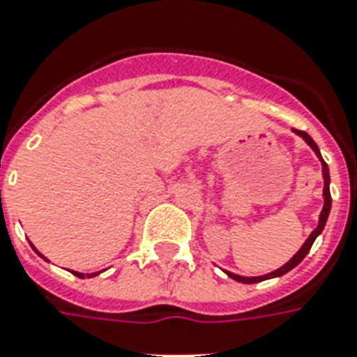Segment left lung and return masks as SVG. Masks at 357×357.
<instances>
[{
    "instance_id": "left-lung-1",
    "label": "left lung",
    "mask_w": 357,
    "mask_h": 357,
    "mask_svg": "<svg viewBox=\"0 0 357 357\" xmlns=\"http://www.w3.org/2000/svg\"><path fill=\"white\" fill-rule=\"evenodd\" d=\"M296 133L300 137H303V141L315 151V154H317L319 158H321V153H319V146L315 144V141L311 139V137L305 133V131H300V129H294ZM321 164H323V178H325V187H323V195H325V206H323V211H321V216H319V226L315 228V230L311 231V236H309L307 239H305V243L301 245V249L296 253V255L291 257L290 261L286 263L284 266H280L278 271H274V273L271 274H265V276H255V278H245V276H238V274L234 273H228V276L230 278H234V280H238V282H243V284H255V282H261V280H266V278H274V276H282V274H286L288 271H291L294 266H298L303 261V257L307 255L309 249H311V245H313V241H315V238H317L319 234L323 231V228H325L326 224V218H328V213H331V189H328V183H331V176H328V166H326V162L321 158Z\"/></svg>"
}]
</instances>
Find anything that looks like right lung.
<instances>
[{
  "mask_svg": "<svg viewBox=\"0 0 357 357\" xmlns=\"http://www.w3.org/2000/svg\"><path fill=\"white\" fill-rule=\"evenodd\" d=\"M75 276H79V278H84V274L83 273H73ZM98 273H94V274H86V276H96Z\"/></svg>",
  "mask_w": 357,
  "mask_h": 357,
  "instance_id": "1",
  "label": "right lung"
}]
</instances>
